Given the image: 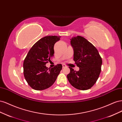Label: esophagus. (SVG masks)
<instances>
[{
	"label": "esophagus",
	"instance_id": "obj_1",
	"mask_svg": "<svg viewBox=\"0 0 122 122\" xmlns=\"http://www.w3.org/2000/svg\"><path fill=\"white\" fill-rule=\"evenodd\" d=\"M67 67V66H66V65H64V64H63L62 65V68H66Z\"/></svg>",
	"mask_w": 122,
	"mask_h": 122
}]
</instances>
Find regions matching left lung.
Wrapping results in <instances>:
<instances>
[{
	"mask_svg": "<svg viewBox=\"0 0 122 122\" xmlns=\"http://www.w3.org/2000/svg\"><path fill=\"white\" fill-rule=\"evenodd\" d=\"M70 40L74 50L73 60L79 70L76 71L69 67L70 72L67 78L77 89L87 90L99 78L102 64L101 57L96 48L82 36H77Z\"/></svg>",
	"mask_w": 122,
	"mask_h": 122,
	"instance_id": "left-lung-1",
	"label": "left lung"
}]
</instances>
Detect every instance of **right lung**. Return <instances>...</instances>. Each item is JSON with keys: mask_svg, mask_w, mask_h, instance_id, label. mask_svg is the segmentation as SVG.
<instances>
[{"mask_svg": "<svg viewBox=\"0 0 122 122\" xmlns=\"http://www.w3.org/2000/svg\"><path fill=\"white\" fill-rule=\"evenodd\" d=\"M60 38L56 36H45L36 42L28 51L23 62V73L26 81L33 89L41 91L49 88L61 70V64L51 69L46 66L53 56L54 44Z\"/></svg>", "mask_w": 122, "mask_h": 122, "instance_id": "1", "label": "right lung"}]
</instances>
